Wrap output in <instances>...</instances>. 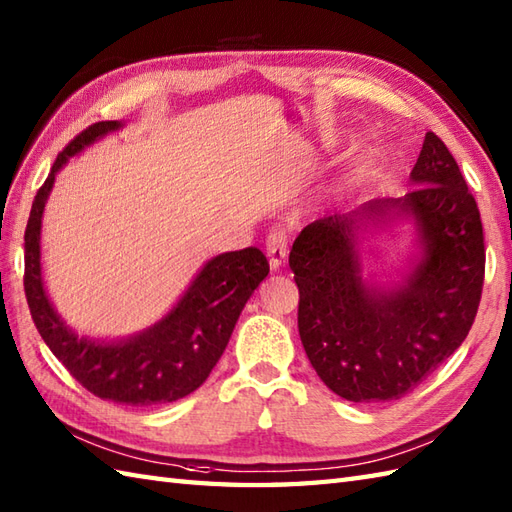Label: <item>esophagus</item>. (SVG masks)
<instances>
[{
    "label": "esophagus",
    "mask_w": 512,
    "mask_h": 512,
    "mask_svg": "<svg viewBox=\"0 0 512 512\" xmlns=\"http://www.w3.org/2000/svg\"><path fill=\"white\" fill-rule=\"evenodd\" d=\"M266 255L270 261V268L279 270L285 264V257H288V233L281 229L270 231L266 240Z\"/></svg>",
    "instance_id": "1"
}]
</instances>
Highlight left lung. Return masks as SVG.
<instances>
[{"label":"left lung","instance_id":"obj_1","mask_svg":"<svg viewBox=\"0 0 512 512\" xmlns=\"http://www.w3.org/2000/svg\"><path fill=\"white\" fill-rule=\"evenodd\" d=\"M401 198L368 200L320 218L299 233L290 268L299 285V334L314 371L353 403L408 395L434 373L478 314L484 233L456 159L427 133ZM412 219L422 255L401 284L361 277L366 230Z\"/></svg>","mask_w":512,"mask_h":512}]
</instances>
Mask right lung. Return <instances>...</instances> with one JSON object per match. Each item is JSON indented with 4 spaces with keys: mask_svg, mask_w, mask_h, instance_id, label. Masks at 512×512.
Listing matches in <instances>:
<instances>
[{
    "mask_svg": "<svg viewBox=\"0 0 512 512\" xmlns=\"http://www.w3.org/2000/svg\"><path fill=\"white\" fill-rule=\"evenodd\" d=\"M122 128L98 122L82 130L58 154L45 183L34 196L23 248V288L34 325L63 366L95 397L135 408H152L187 397L209 377L229 344L246 301L268 277L266 255L255 246L209 259L187 292L159 323L124 340H91L71 331L43 288L41 220L56 172L69 157Z\"/></svg>",
    "mask_w": 512,
    "mask_h": 512,
    "instance_id": "1",
    "label": "right lung"
}]
</instances>
